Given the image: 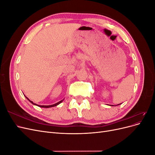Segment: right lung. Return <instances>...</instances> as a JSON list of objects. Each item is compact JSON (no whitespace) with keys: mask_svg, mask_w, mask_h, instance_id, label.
<instances>
[{"mask_svg":"<svg viewBox=\"0 0 155 155\" xmlns=\"http://www.w3.org/2000/svg\"><path fill=\"white\" fill-rule=\"evenodd\" d=\"M28 100L32 104H34V105H37L38 107H43V108H50V107H55V106H56V105H59V104H61V103L63 101V100H61V101H59V102H58L57 104H54V105H36L35 104H34V103H33V101H30L28 98V97H26Z\"/></svg>","mask_w":155,"mask_h":155,"instance_id":"obj_1","label":"right lung"}]
</instances>
